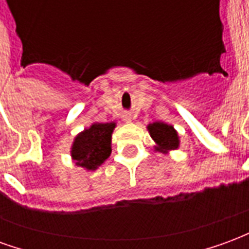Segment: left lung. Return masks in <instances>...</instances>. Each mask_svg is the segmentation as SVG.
I'll use <instances>...</instances> for the list:
<instances>
[{
	"label": "left lung",
	"mask_w": 249,
	"mask_h": 249,
	"mask_svg": "<svg viewBox=\"0 0 249 249\" xmlns=\"http://www.w3.org/2000/svg\"><path fill=\"white\" fill-rule=\"evenodd\" d=\"M148 130L149 135L156 142L155 149L162 153H167L169 151H175L178 149L180 145V140H178V135L176 129L172 125H168L161 121H156L153 124L148 125Z\"/></svg>",
	"instance_id": "left-lung-1"
}]
</instances>
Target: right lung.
Masks as SVG:
<instances>
[{
  "label": "right lung",
  "instance_id": "obj_1",
  "mask_svg": "<svg viewBox=\"0 0 249 249\" xmlns=\"http://www.w3.org/2000/svg\"><path fill=\"white\" fill-rule=\"evenodd\" d=\"M116 123H94L76 136L71 145V159L76 165L94 171L103 164L112 152V133Z\"/></svg>",
  "mask_w": 249,
  "mask_h": 249
}]
</instances>
